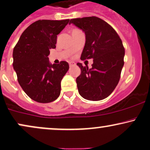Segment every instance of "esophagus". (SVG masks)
<instances>
[{
  "mask_svg": "<svg viewBox=\"0 0 150 150\" xmlns=\"http://www.w3.org/2000/svg\"><path fill=\"white\" fill-rule=\"evenodd\" d=\"M75 65H76V64H75V62H69L70 67H72V66H75Z\"/></svg>",
  "mask_w": 150,
  "mask_h": 150,
  "instance_id": "obj_1",
  "label": "esophagus"
}]
</instances>
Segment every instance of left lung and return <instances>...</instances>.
I'll return each instance as SVG.
<instances>
[{
    "instance_id": "obj_1",
    "label": "left lung",
    "mask_w": 150,
    "mask_h": 150,
    "mask_svg": "<svg viewBox=\"0 0 150 150\" xmlns=\"http://www.w3.org/2000/svg\"><path fill=\"white\" fill-rule=\"evenodd\" d=\"M69 24H73L86 35L81 60L93 59L90 69L81 63L77 64L81 69V74L76 79L79 93L88 100L105 99L118 84L124 66L122 41L115 30L98 17L73 18Z\"/></svg>"
}]
</instances>
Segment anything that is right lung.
<instances>
[{
  "label": "right lung",
  "instance_id": "1",
  "mask_svg": "<svg viewBox=\"0 0 150 150\" xmlns=\"http://www.w3.org/2000/svg\"><path fill=\"white\" fill-rule=\"evenodd\" d=\"M62 21L39 20L24 30L13 50V67L23 91L40 103L55 100L61 92V81L69 69L66 62L50 64V49L69 23Z\"/></svg>",
  "mask_w": 150,
  "mask_h": 150
}]
</instances>
